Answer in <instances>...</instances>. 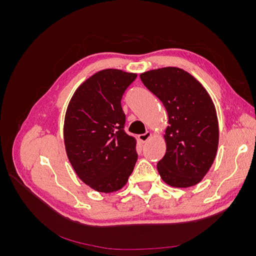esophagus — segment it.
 Wrapping results in <instances>:
<instances>
[{"label": "esophagus", "instance_id": "obj_1", "mask_svg": "<svg viewBox=\"0 0 256 256\" xmlns=\"http://www.w3.org/2000/svg\"><path fill=\"white\" fill-rule=\"evenodd\" d=\"M150 138H152V132H146V134L138 136V140H140L142 143H146Z\"/></svg>", "mask_w": 256, "mask_h": 256}]
</instances>
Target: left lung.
Wrapping results in <instances>:
<instances>
[{
	"label": "left lung",
	"mask_w": 256,
	"mask_h": 256,
	"mask_svg": "<svg viewBox=\"0 0 256 256\" xmlns=\"http://www.w3.org/2000/svg\"><path fill=\"white\" fill-rule=\"evenodd\" d=\"M140 78L161 100L168 116L166 152L157 164L162 180L175 188L192 187L207 174L218 150L219 124L212 99L182 68L152 69Z\"/></svg>",
	"instance_id": "1"
}]
</instances>
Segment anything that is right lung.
<instances>
[{
	"mask_svg": "<svg viewBox=\"0 0 256 256\" xmlns=\"http://www.w3.org/2000/svg\"><path fill=\"white\" fill-rule=\"evenodd\" d=\"M136 74L104 69L76 90L64 120V143L76 174L98 192L118 191L132 173L136 140L128 136L122 97Z\"/></svg>",
	"mask_w": 256,
	"mask_h": 256,
	"instance_id": "right-lung-1",
	"label": "right lung"
}]
</instances>
